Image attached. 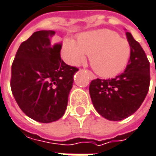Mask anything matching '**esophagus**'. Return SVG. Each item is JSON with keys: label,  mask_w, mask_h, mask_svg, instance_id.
I'll use <instances>...</instances> for the list:
<instances>
[{"label": "esophagus", "mask_w": 156, "mask_h": 156, "mask_svg": "<svg viewBox=\"0 0 156 156\" xmlns=\"http://www.w3.org/2000/svg\"><path fill=\"white\" fill-rule=\"evenodd\" d=\"M85 70V72H87V74H88V76H89V78H91V79H94L95 78V76L93 74L91 71H89V70H87V69H84Z\"/></svg>", "instance_id": "obj_1"}]
</instances>
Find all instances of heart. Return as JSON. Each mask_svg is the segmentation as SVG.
Masks as SVG:
<instances>
[{
  "instance_id": "obj_1",
  "label": "heart",
  "mask_w": 156,
  "mask_h": 156,
  "mask_svg": "<svg viewBox=\"0 0 156 156\" xmlns=\"http://www.w3.org/2000/svg\"><path fill=\"white\" fill-rule=\"evenodd\" d=\"M62 50L67 62L74 66L85 62L87 55H89L94 70L103 78H112L121 73L131 54L129 41L107 28L81 33L77 41L65 38Z\"/></svg>"
}]
</instances>
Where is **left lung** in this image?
Here are the masks:
<instances>
[{
    "mask_svg": "<svg viewBox=\"0 0 156 156\" xmlns=\"http://www.w3.org/2000/svg\"><path fill=\"white\" fill-rule=\"evenodd\" d=\"M126 36L131 54L124 72L112 79H94L89 86L93 105L109 120H121L132 115L144 102L149 89L147 57L130 33L127 32Z\"/></svg>",
    "mask_w": 156,
    "mask_h": 156,
    "instance_id": "1",
    "label": "left lung"
}]
</instances>
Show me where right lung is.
I'll use <instances>...</instances> for the list:
<instances>
[{
  "instance_id": "right-lung-1",
  "label": "right lung",
  "mask_w": 156,
  "mask_h": 156,
  "mask_svg": "<svg viewBox=\"0 0 156 156\" xmlns=\"http://www.w3.org/2000/svg\"><path fill=\"white\" fill-rule=\"evenodd\" d=\"M51 30L35 32L23 42L11 66L10 87L22 112L49 123L63 116L78 68L61 58L62 44H52Z\"/></svg>"
}]
</instances>
